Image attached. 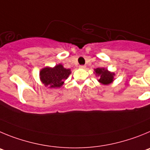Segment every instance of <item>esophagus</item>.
Here are the masks:
<instances>
[{"label":"esophagus","instance_id":"obj_1","mask_svg":"<svg viewBox=\"0 0 150 150\" xmlns=\"http://www.w3.org/2000/svg\"><path fill=\"white\" fill-rule=\"evenodd\" d=\"M79 67H80L81 69H85V68H86V66H84V65H81Z\"/></svg>","mask_w":150,"mask_h":150}]
</instances>
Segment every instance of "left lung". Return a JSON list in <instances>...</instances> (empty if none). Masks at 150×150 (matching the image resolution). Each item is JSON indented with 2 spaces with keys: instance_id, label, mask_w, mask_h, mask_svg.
Here are the masks:
<instances>
[{
  "instance_id": "obj_1",
  "label": "left lung",
  "mask_w": 150,
  "mask_h": 150,
  "mask_svg": "<svg viewBox=\"0 0 150 150\" xmlns=\"http://www.w3.org/2000/svg\"><path fill=\"white\" fill-rule=\"evenodd\" d=\"M95 72L97 75L100 76V78L98 79V81L100 83L107 85L113 81L114 74L108 72L107 69L102 68H97L95 69Z\"/></svg>"
}]
</instances>
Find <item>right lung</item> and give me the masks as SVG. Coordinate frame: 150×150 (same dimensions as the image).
Segmentation results:
<instances>
[{
	"label": "right lung",
	"instance_id": "obj_1",
	"mask_svg": "<svg viewBox=\"0 0 150 150\" xmlns=\"http://www.w3.org/2000/svg\"><path fill=\"white\" fill-rule=\"evenodd\" d=\"M71 73L70 69L63 68L60 64L55 66L54 68L46 67L41 70L40 75L41 81L45 86L50 87H60L63 83V80L68 78Z\"/></svg>",
	"mask_w": 150,
	"mask_h": 150
}]
</instances>
